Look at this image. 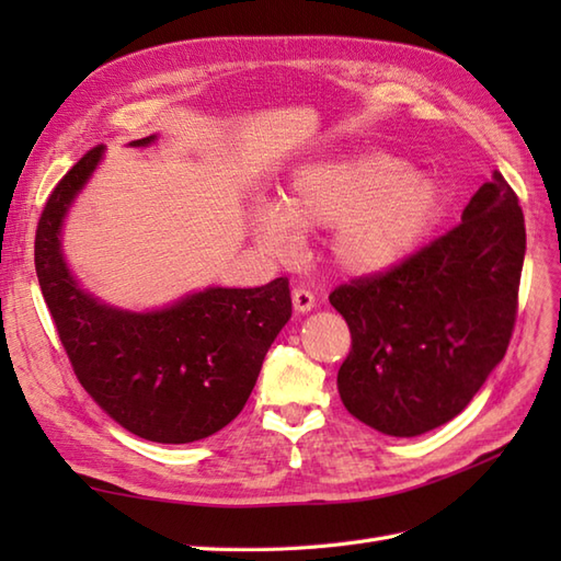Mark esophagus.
<instances>
[{
	"mask_svg": "<svg viewBox=\"0 0 561 561\" xmlns=\"http://www.w3.org/2000/svg\"><path fill=\"white\" fill-rule=\"evenodd\" d=\"M291 301H294L296 313H308L316 306V296H313V291H308L304 287H296L294 294H291Z\"/></svg>",
	"mask_w": 561,
	"mask_h": 561,
	"instance_id": "esophagus-1",
	"label": "esophagus"
}]
</instances>
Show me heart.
I'll list each match as a JSON object with an SVG mask.
<instances>
[{"label":"heart","instance_id":"b5f03b06","mask_svg":"<svg viewBox=\"0 0 561 561\" xmlns=\"http://www.w3.org/2000/svg\"><path fill=\"white\" fill-rule=\"evenodd\" d=\"M444 211L432 173L410 169L396 153L371 151L296 169L277 205L255 217L270 253L294 255L299 231H330V255L350 274H380L408 260Z\"/></svg>","mask_w":561,"mask_h":561}]
</instances>
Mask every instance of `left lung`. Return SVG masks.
Segmentation results:
<instances>
[{
  "label": "left lung",
  "instance_id": "8db88e82",
  "mask_svg": "<svg viewBox=\"0 0 561 561\" xmlns=\"http://www.w3.org/2000/svg\"><path fill=\"white\" fill-rule=\"evenodd\" d=\"M526 221L502 173L462 221L398 267L330 294L352 350L337 374L344 408L388 436H420L460 414L504 359L518 313Z\"/></svg>",
  "mask_w": 561,
  "mask_h": 561
}]
</instances>
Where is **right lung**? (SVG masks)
<instances>
[{"instance_id": "right-lung-1", "label": "right lung", "mask_w": 561, "mask_h": 561, "mask_svg": "<svg viewBox=\"0 0 561 561\" xmlns=\"http://www.w3.org/2000/svg\"><path fill=\"white\" fill-rule=\"evenodd\" d=\"M101 157L103 145L83 153L43 207L35 272L47 311L79 383L117 424L157 444L207 438L236 420L253 392L270 344L291 318L289 279L211 287L151 313L93 299L67 270L59 229Z\"/></svg>"}]
</instances>
